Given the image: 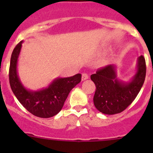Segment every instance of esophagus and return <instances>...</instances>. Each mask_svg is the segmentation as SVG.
<instances>
[{"mask_svg":"<svg viewBox=\"0 0 153 153\" xmlns=\"http://www.w3.org/2000/svg\"><path fill=\"white\" fill-rule=\"evenodd\" d=\"M89 78V76H88V75H87V74H82V80L83 81H84V80H86V79H87Z\"/></svg>","mask_w":153,"mask_h":153,"instance_id":"obj_1","label":"esophagus"}]
</instances>
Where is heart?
Returning a JSON list of instances; mask_svg holds the SVG:
<instances>
[{
    "label": "heart",
    "instance_id": "obj_1",
    "mask_svg": "<svg viewBox=\"0 0 153 153\" xmlns=\"http://www.w3.org/2000/svg\"><path fill=\"white\" fill-rule=\"evenodd\" d=\"M107 62H108V60H106V59H105V60H103L102 62H101V63H102V64H106Z\"/></svg>",
    "mask_w": 153,
    "mask_h": 153
}]
</instances>
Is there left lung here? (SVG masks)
Returning a JSON list of instances; mask_svg holds the SVG:
<instances>
[{
	"label": "left lung",
	"instance_id": "8db88e82",
	"mask_svg": "<svg viewBox=\"0 0 153 153\" xmlns=\"http://www.w3.org/2000/svg\"><path fill=\"white\" fill-rule=\"evenodd\" d=\"M146 61L143 56L137 59L136 71L129 81L117 77V66L108 65L90 76L96 85L94 106L102 113L113 115L126 109L140 93L145 81Z\"/></svg>",
	"mask_w": 153,
	"mask_h": 153
}]
</instances>
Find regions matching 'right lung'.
I'll use <instances>...</instances> for the list:
<instances>
[{"label":"right lung","instance_id":"right-lung-1","mask_svg":"<svg viewBox=\"0 0 153 153\" xmlns=\"http://www.w3.org/2000/svg\"><path fill=\"white\" fill-rule=\"evenodd\" d=\"M23 42H20L12 52L9 70L10 88L27 111L40 118H50L61 110L70 92L81 81V74H77L70 77H57L47 87L38 90L26 88L20 79L17 71Z\"/></svg>","mask_w":153,"mask_h":153}]
</instances>
